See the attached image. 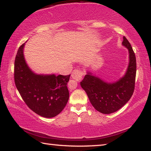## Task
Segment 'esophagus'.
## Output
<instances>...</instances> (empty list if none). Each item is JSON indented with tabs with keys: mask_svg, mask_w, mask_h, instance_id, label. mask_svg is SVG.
Masks as SVG:
<instances>
[{
	"mask_svg": "<svg viewBox=\"0 0 151 151\" xmlns=\"http://www.w3.org/2000/svg\"><path fill=\"white\" fill-rule=\"evenodd\" d=\"M82 76H83V73L78 70H74L72 73V75H71V76L73 79L78 81L82 78Z\"/></svg>",
	"mask_w": 151,
	"mask_h": 151,
	"instance_id": "34e87169",
	"label": "esophagus"
}]
</instances>
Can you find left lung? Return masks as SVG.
Returning a JSON list of instances; mask_svg holds the SVG:
<instances>
[{"label":"left lung","mask_w":151,"mask_h":151,"mask_svg":"<svg viewBox=\"0 0 151 151\" xmlns=\"http://www.w3.org/2000/svg\"><path fill=\"white\" fill-rule=\"evenodd\" d=\"M122 45L129 51V65L122 77L116 81L107 82L87 70L81 82V87L87 94L92 105L103 114H111L122 108L130 100L134 92L136 57L125 37H123Z\"/></svg>","instance_id":"left-lung-1"}]
</instances>
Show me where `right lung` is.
I'll list each match as a JSON object with an SVG mask.
<instances>
[{"label": "right lung", "instance_id": "obj_1", "mask_svg": "<svg viewBox=\"0 0 151 151\" xmlns=\"http://www.w3.org/2000/svg\"><path fill=\"white\" fill-rule=\"evenodd\" d=\"M25 43L19 47L15 58V85L33 112L45 118L55 117L63 111L68 101L69 92L66 85L70 75L57 76L35 73L24 58Z\"/></svg>", "mask_w": 151, "mask_h": 151}]
</instances>
